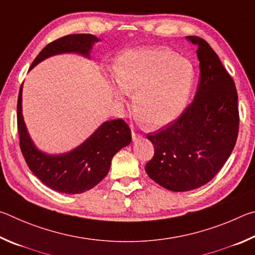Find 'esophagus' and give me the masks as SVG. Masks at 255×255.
I'll use <instances>...</instances> for the list:
<instances>
[{"instance_id":"esophagus-1","label":"esophagus","mask_w":255,"mask_h":255,"mask_svg":"<svg viewBox=\"0 0 255 255\" xmlns=\"http://www.w3.org/2000/svg\"><path fill=\"white\" fill-rule=\"evenodd\" d=\"M141 137H142L141 133H137V132H135V131H132V140H133V141L139 140V139H141Z\"/></svg>"}]
</instances>
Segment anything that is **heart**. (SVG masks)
I'll use <instances>...</instances> for the list:
<instances>
[{
  "label": "heart",
  "instance_id": "heart-1",
  "mask_svg": "<svg viewBox=\"0 0 255 255\" xmlns=\"http://www.w3.org/2000/svg\"><path fill=\"white\" fill-rule=\"evenodd\" d=\"M114 75L121 89L135 92L134 111L151 128L167 125L185 111L197 80L193 62L166 48L124 52L115 61Z\"/></svg>",
  "mask_w": 255,
  "mask_h": 255
}]
</instances>
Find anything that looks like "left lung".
Returning a JSON list of instances; mask_svg holds the SVG:
<instances>
[{
    "label": "left lung",
    "instance_id": "obj_1",
    "mask_svg": "<svg viewBox=\"0 0 255 255\" xmlns=\"http://www.w3.org/2000/svg\"><path fill=\"white\" fill-rule=\"evenodd\" d=\"M197 44L199 86L179 118L146 137L154 145L145 164L151 179L171 191L193 190L211 181L224 166L239 135L238 92L231 75L204 39Z\"/></svg>",
    "mask_w": 255,
    "mask_h": 255
}]
</instances>
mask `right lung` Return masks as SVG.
<instances>
[{
	"instance_id": "1",
	"label": "right lung",
	"mask_w": 255,
	"mask_h": 255,
	"mask_svg": "<svg viewBox=\"0 0 255 255\" xmlns=\"http://www.w3.org/2000/svg\"><path fill=\"white\" fill-rule=\"evenodd\" d=\"M98 41L93 34H68L48 43L35 57L30 68L46 58L62 52L88 56L92 44ZM22 86L17 97V131L20 149L26 164L39 180L62 194H82L95 187L109 173L112 159L132 141L131 128L122 119L102 124L88 139L69 153L48 155L40 152L31 141L22 118Z\"/></svg>"
}]
</instances>
